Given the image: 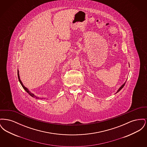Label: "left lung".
I'll list each match as a JSON object with an SVG mask.
<instances>
[{"label": "left lung", "instance_id": "1", "mask_svg": "<svg viewBox=\"0 0 147 147\" xmlns=\"http://www.w3.org/2000/svg\"><path fill=\"white\" fill-rule=\"evenodd\" d=\"M126 82H125V83L124 84H123V85H122V86H121V87L119 88V90H117V92H116V93H117L119 91H120V90H121V89H122L123 88V86H125V84H126Z\"/></svg>", "mask_w": 147, "mask_h": 147}]
</instances>
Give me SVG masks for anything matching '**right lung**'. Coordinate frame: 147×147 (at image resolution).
I'll return each instance as SVG.
<instances>
[{
  "instance_id": "obj_1",
  "label": "right lung",
  "mask_w": 147,
  "mask_h": 147,
  "mask_svg": "<svg viewBox=\"0 0 147 147\" xmlns=\"http://www.w3.org/2000/svg\"><path fill=\"white\" fill-rule=\"evenodd\" d=\"M18 78H19V82H20V84H21V85H22V88H23L25 89V90L26 91V92L28 93V94H29L30 96H31L32 97H33V98H37V96H36L34 94H33L32 92H31L30 91L28 90V88H26V87H25V86H24V85H23V84L22 83L21 80H20V77H19V70H18Z\"/></svg>"
}]
</instances>
